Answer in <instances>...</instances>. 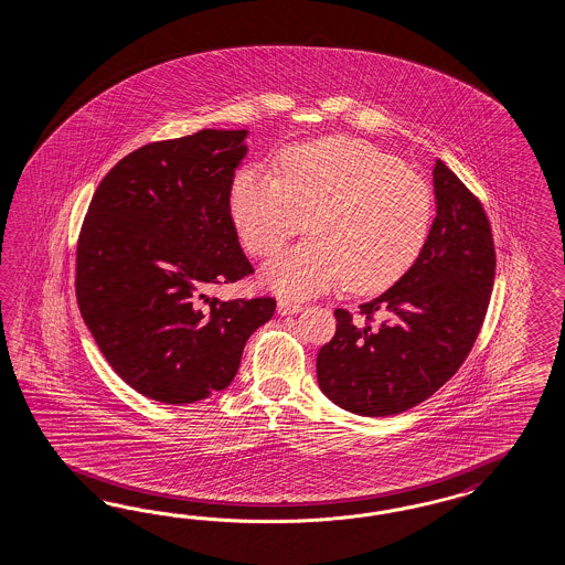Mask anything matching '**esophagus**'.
<instances>
[{
	"label": "esophagus",
	"instance_id": "esophagus-1",
	"mask_svg": "<svg viewBox=\"0 0 565 565\" xmlns=\"http://www.w3.org/2000/svg\"><path fill=\"white\" fill-rule=\"evenodd\" d=\"M302 310V305L296 300H288V298H279L277 300V312L279 315H296Z\"/></svg>",
	"mask_w": 565,
	"mask_h": 565
}]
</instances>
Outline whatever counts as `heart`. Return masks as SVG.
I'll list each match as a JSON object with an SVG mask.
<instances>
[{"instance_id":"obj_1","label":"heart","mask_w":565,"mask_h":565,"mask_svg":"<svg viewBox=\"0 0 565 565\" xmlns=\"http://www.w3.org/2000/svg\"><path fill=\"white\" fill-rule=\"evenodd\" d=\"M230 205L255 257L274 255L307 222L310 239L263 269L274 290L296 298L340 281L356 294L390 288L420 255L433 220V192L420 173L345 137L291 147L281 157V178L239 171Z\"/></svg>"}]
</instances>
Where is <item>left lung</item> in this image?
<instances>
[{
  "label": "left lung",
  "instance_id": "8db88e82",
  "mask_svg": "<svg viewBox=\"0 0 565 565\" xmlns=\"http://www.w3.org/2000/svg\"><path fill=\"white\" fill-rule=\"evenodd\" d=\"M433 186L437 215L414 265L356 319L338 308L335 335L319 350V387L343 411H411L458 373L479 338L495 281L491 223L439 159Z\"/></svg>",
  "mask_w": 565,
  "mask_h": 565
}]
</instances>
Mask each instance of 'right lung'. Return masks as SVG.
Masks as SVG:
<instances>
[{
  "mask_svg": "<svg viewBox=\"0 0 565 565\" xmlns=\"http://www.w3.org/2000/svg\"><path fill=\"white\" fill-rule=\"evenodd\" d=\"M248 130L145 145L95 190L76 246V300L105 360L138 394L192 404L225 390L274 298L209 291L253 274L232 220Z\"/></svg>",
  "mask_w": 565,
  "mask_h": 565,
  "instance_id": "add662e5",
  "label": "right lung"
}]
</instances>
